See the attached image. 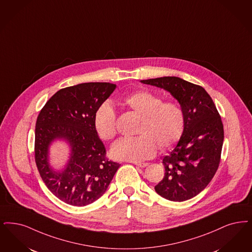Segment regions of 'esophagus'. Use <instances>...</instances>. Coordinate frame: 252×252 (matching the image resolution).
<instances>
[{
	"label": "esophagus",
	"instance_id": "obj_1",
	"mask_svg": "<svg viewBox=\"0 0 252 252\" xmlns=\"http://www.w3.org/2000/svg\"><path fill=\"white\" fill-rule=\"evenodd\" d=\"M134 164L140 168H145L149 165V163H147V162H142V163L141 162H134Z\"/></svg>",
	"mask_w": 252,
	"mask_h": 252
}]
</instances>
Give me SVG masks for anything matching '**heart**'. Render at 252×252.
<instances>
[{
  "label": "heart",
  "instance_id": "heart-1",
  "mask_svg": "<svg viewBox=\"0 0 252 252\" xmlns=\"http://www.w3.org/2000/svg\"><path fill=\"white\" fill-rule=\"evenodd\" d=\"M123 104L141 119L135 137H123L111 147V155L122 160L139 162L151 158L158 149L173 144L185 127V112L173 101L163 102L159 95L140 91L123 99ZM94 126L98 137L110 141L116 136V113L110 102H104L94 115Z\"/></svg>",
  "mask_w": 252,
  "mask_h": 252
}]
</instances>
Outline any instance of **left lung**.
<instances>
[{"mask_svg": "<svg viewBox=\"0 0 252 252\" xmlns=\"http://www.w3.org/2000/svg\"><path fill=\"white\" fill-rule=\"evenodd\" d=\"M170 92L185 112V127L178 143L162 163L165 175L155 190L173 201L189 200L211 182L221 157L224 129L211 96L200 85L177 77L143 80Z\"/></svg>", "mask_w": 252, "mask_h": 252, "instance_id": "8db88e82", "label": "left lung"}]
</instances>
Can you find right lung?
Returning <instances> with one entry per match:
<instances>
[{
  "label": "right lung",
  "instance_id": "1",
  "mask_svg": "<svg viewBox=\"0 0 252 252\" xmlns=\"http://www.w3.org/2000/svg\"><path fill=\"white\" fill-rule=\"evenodd\" d=\"M116 85L86 82L63 88L42 108L35 124L34 159L41 178L61 201L85 206L107 190L120 167L106 157V148L94 126L96 109ZM63 138L71 143V158L62 173L52 171L47 162L51 141Z\"/></svg>",
  "mask_w": 252,
  "mask_h": 252
}]
</instances>
